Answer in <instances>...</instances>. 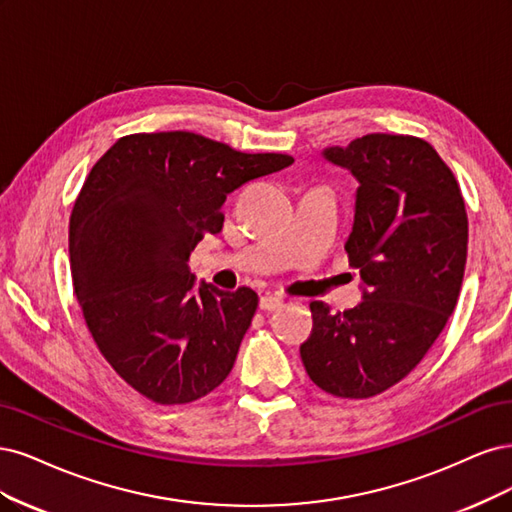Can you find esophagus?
Instances as JSON below:
<instances>
[{"label":"esophagus","instance_id":"34e87169","mask_svg":"<svg viewBox=\"0 0 512 512\" xmlns=\"http://www.w3.org/2000/svg\"><path fill=\"white\" fill-rule=\"evenodd\" d=\"M285 304V300L280 298V295H276V293H266V295H261V300H259V308L263 310V312H272V310H278L280 306Z\"/></svg>","mask_w":512,"mask_h":512}]
</instances>
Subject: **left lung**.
<instances>
[{
    "mask_svg": "<svg viewBox=\"0 0 512 512\" xmlns=\"http://www.w3.org/2000/svg\"><path fill=\"white\" fill-rule=\"evenodd\" d=\"M325 157L359 180L344 249L366 291L336 315L310 302L300 355L319 389L366 400L415 370L447 325L466 270L468 214L455 174L417 136L368 134Z\"/></svg>",
    "mask_w": 512,
    "mask_h": 512,
    "instance_id": "8db88e82",
    "label": "left lung"
}]
</instances>
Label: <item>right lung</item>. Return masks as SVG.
Here are the masks:
<instances>
[{
	"label": "right lung",
	"instance_id": "right-lung-1",
	"mask_svg": "<svg viewBox=\"0 0 512 512\" xmlns=\"http://www.w3.org/2000/svg\"><path fill=\"white\" fill-rule=\"evenodd\" d=\"M291 163L159 131L119 138L91 168L70 214L74 293L97 349L144 398L189 404L232 372L259 298L195 291L187 259L221 232L227 193Z\"/></svg>",
	"mask_w": 512,
	"mask_h": 512
}]
</instances>
